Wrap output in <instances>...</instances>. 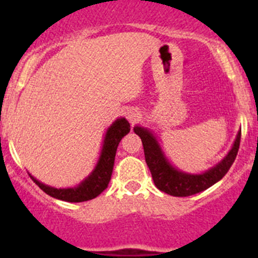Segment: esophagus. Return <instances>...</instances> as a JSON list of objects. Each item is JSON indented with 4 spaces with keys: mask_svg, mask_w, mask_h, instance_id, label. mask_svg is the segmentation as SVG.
<instances>
[{
    "mask_svg": "<svg viewBox=\"0 0 258 258\" xmlns=\"http://www.w3.org/2000/svg\"><path fill=\"white\" fill-rule=\"evenodd\" d=\"M125 115H126V118L129 120V122H131V124H136V122L138 121L141 117V112L137 108L127 109L126 112H125Z\"/></svg>",
    "mask_w": 258,
    "mask_h": 258,
    "instance_id": "esophagus-1",
    "label": "esophagus"
}]
</instances>
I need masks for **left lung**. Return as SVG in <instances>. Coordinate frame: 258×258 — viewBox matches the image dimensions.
Masks as SVG:
<instances>
[{
  "instance_id": "1",
  "label": "left lung",
  "mask_w": 258,
  "mask_h": 258,
  "mask_svg": "<svg viewBox=\"0 0 258 258\" xmlns=\"http://www.w3.org/2000/svg\"><path fill=\"white\" fill-rule=\"evenodd\" d=\"M134 133L140 136L142 140L146 163L150 168L155 186L172 197L195 195V194L207 190L214 183H217L220 179H222L223 175L229 172L230 166L235 160L241 136V131H239L230 151L216 165L209 168L206 172L188 173L178 169L177 166L170 163L151 129L136 125Z\"/></svg>"
}]
</instances>
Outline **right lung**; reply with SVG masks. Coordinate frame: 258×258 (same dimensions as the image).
<instances>
[{"instance_id": "obj_1", "label": "right lung", "mask_w": 258, "mask_h": 258, "mask_svg": "<svg viewBox=\"0 0 258 258\" xmlns=\"http://www.w3.org/2000/svg\"><path fill=\"white\" fill-rule=\"evenodd\" d=\"M129 132H131V124L127 122L125 117L116 118L115 121L109 125L108 129L106 131V134H104L101 154L98 157L94 169L77 186L67 188H56L42 183L37 178H35L31 173H29V177L33 179V182L41 190L45 191L50 197L55 198V199L70 203H81L94 199L99 194L103 192L108 186L111 174H112L117 146L122 137L126 136Z\"/></svg>"}]
</instances>
